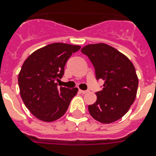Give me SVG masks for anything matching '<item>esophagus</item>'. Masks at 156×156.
Returning a JSON list of instances; mask_svg holds the SVG:
<instances>
[{
    "label": "esophagus",
    "mask_w": 156,
    "mask_h": 156,
    "mask_svg": "<svg viewBox=\"0 0 156 156\" xmlns=\"http://www.w3.org/2000/svg\"><path fill=\"white\" fill-rule=\"evenodd\" d=\"M79 92L82 93V94H86V93L89 92V90H79Z\"/></svg>",
    "instance_id": "34e87169"
}]
</instances>
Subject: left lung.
Masks as SVG:
<instances>
[{"label":"left lung","mask_w":156,"mask_h":156,"mask_svg":"<svg viewBox=\"0 0 156 156\" xmlns=\"http://www.w3.org/2000/svg\"><path fill=\"white\" fill-rule=\"evenodd\" d=\"M89 57L103 89L96 94L95 104L88 106L90 116L99 122L112 123L129 111L135 100L138 78L129 59L110 45L100 43L86 45L81 49Z\"/></svg>","instance_id":"left-lung-1"}]
</instances>
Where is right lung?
<instances>
[{
	"label": "right lung",
	"mask_w": 156,
	"mask_h": 156,
	"mask_svg": "<svg viewBox=\"0 0 156 156\" xmlns=\"http://www.w3.org/2000/svg\"><path fill=\"white\" fill-rule=\"evenodd\" d=\"M79 45L54 43L37 49L26 59L18 73V85L23 103L40 121L52 122L67 111L78 89L59 88L66 61Z\"/></svg>",
	"instance_id": "1"
}]
</instances>
